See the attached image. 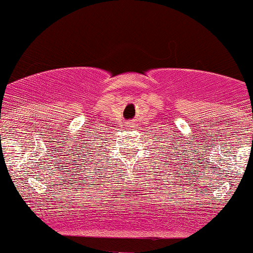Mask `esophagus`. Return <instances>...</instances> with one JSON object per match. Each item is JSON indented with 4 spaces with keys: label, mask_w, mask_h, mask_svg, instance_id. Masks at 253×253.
I'll return each mask as SVG.
<instances>
[{
    "label": "esophagus",
    "mask_w": 253,
    "mask_h": 253,
    "mask_svg": "<svg viewBox=\"0 0 253 253\" xmlns=\"http://www.w3.org/2000/svg\"><path fill=\"white\" fill-rule=\"evenodd\" d=\"M127 124H130V126H135V124H133L132 122H129V123H127Z\"/></svg>",
    "instance_id": "esophagus-1"
}]
</instances>
